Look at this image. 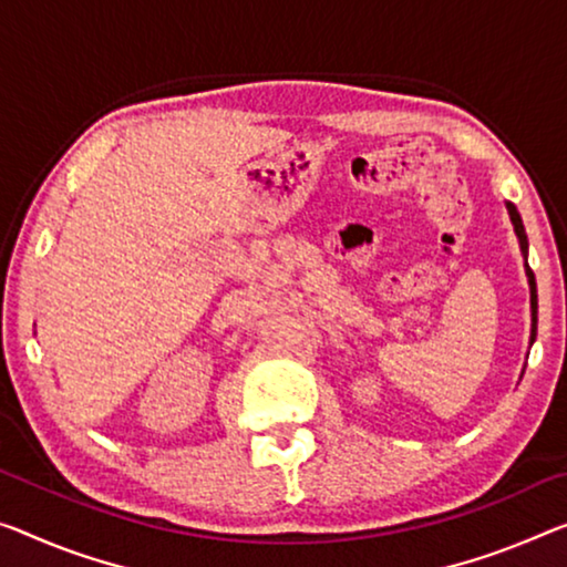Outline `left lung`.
I'll use <instances>...</instances> for the list:
<instances>
[{"instance_id":"1","label":"left lung","mask_w":567,"mask_h":567,"mask_svg":"<svg viewBox=\"0 0 567 567\" xmlns=\"http://www.w3.org/2000/svg\"><path fill=\"white\" fill-rule=\"evenodd\" d=\"M507 210L512 217V225H515L522 254L527 256V235H525V225H522V217L517 213V207L512 203H507ZM527 281H529V303H533V334H529V342H535V337H537V286H535V274L529 266H527Z\"/></svg>"}]
</instances>
